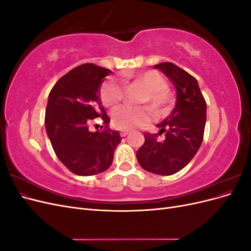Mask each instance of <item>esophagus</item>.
Listing matches in <instances>:
<instances>
[{
    "mask_svg": "<svg viewBox=\"0 0 251 251\" xmlns=\"http://www.w3.org/2000/svg\"><path fill=\"white\" fill-rule=\"evenodd\" d=\"M128 133H130V130H120V136L121 137H125Z\"/></svg>",
    "mask_w": 251,
    "mask_h": 251,
    "instance_id": "1",
    "label": "esophagus"
}]
</instances>
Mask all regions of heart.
Returning <instances> with one entry per match:
<instances>
[{"label": "heart", "mask_w": 251, "mask_h": 251, "mask_svg": "<svg viewBox=\"0 0 251 251\" xmlns=\"http://www.w3.org/2000/svg\"><path fill=\"white\" fill-rule=\"evenodd\" d=\"M130 78L131 76H126L125 81L127 82ZM135 81L142 83L149 89V95L144 98V102H151L159 113H163L170 108L172 97L168 90L169 85L160 73L154 70L146 71L138 75ZM124 97L125 86L120 81L109 78L101 85L100 98L104 107L114 108L124 100ZM153 118L154 113L150 107L126 104L114 110L112 113L113 126L123 130H131L144 126Z\"/></svg>", "instance_id": "1"}]
</instances>
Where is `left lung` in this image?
Masks as SVG:
<instances>
[{
    "label": "left lung",
    "instance_id": "8db88e82",
    "mask_svg": "<svg viewBox=\"0 0 251 251\" xmlns=\"http://www.w3.org/2000/svg\"><path fill=\"white\" fill-rule=\"evenodd\" d=\"M174 83L177 91L176 104L162 123L156 126L165 140H156L157 134L144 133V143L137 151V160L143 170L170 176L181 171L195 157L203 141L206 123V101L198 81L173 63L154 66Z\"/></svg>",
    "mask_w": 251,
    "mask_h": 251
}]
</instances>
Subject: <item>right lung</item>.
Masks as SVG:
<instances>
[{"mask_svg":"<svg viewBox=\"0 0 251 251\" xmlns=\"http://www.w3.org/2000/svg\"><path fill=\"white\" fill-rule=\"evenodd\" d=\"M112 71L94 64H83L60 77L49 93L45 126L51 146L66 168L78 176H93L107 171L121 137L108 127L100 87ZM101 117L106 128L90 132L88 125Z\"/></svg>","mask_w":251,"mask_h":251,"instance_id":"add662e5","label":"right lung"}]
</instances>
